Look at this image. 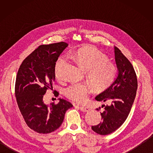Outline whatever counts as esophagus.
Masks as SVG:
<instances>
[{"mask_svg": "<svg viewBox=\"0 0 153 153\" xmlns=\"http://www.w3.org/2000/svg\"><path fill=\"white\" fill-rule=\"evenodd\" d=\"M79 109L81 110V111L82 112H89L90 110V108L89 107H84V106H80Z\"/></svg>", "mask_w": 153, "mask_h": 153, "instance_id": "obj_1", "label": "esophagus"}]
</instances>
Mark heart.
<instances>
[{
    "instance_id": "obj_1",
    "label": "heart",
    "mask_w": 153,
    "mask_h": 153,
    "mask_svg": "<svg viewBox=\"0 0 153 153\" xmlns=\"http://www.w3.org/2000/svg\"><path fill=\"white\" fill-rule=\"evenodd\" d=\"M70 57L87 70V74L95 88L99 91L105 90L115 79L117 68L114 64L107 62L105 54L95 48L83 47L71 51ZM68 60L66 56L58 58L55 65V74L61 77L60 69ZM93 91L91 84L87 82L73 83L66 87L64 93L68 99L77 103H85Z\"/></svg>"
}]
</instances>
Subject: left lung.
Segmentation results:
<instances>
[{
  "instance_id": "8db88e82",
  "label": "left lung",
  "mask_w": 153,
  "mask_h": 153,
  "mask_svg": "<svg viewBox=\"0 0 153 153\" xmlns=\"http://www.w3.org/2000/svg\"><path fill=\"white\" fill-rule=\"evenodd\" d=\"M114 53L118 76L108 89L95 97L97 101L111 102L110 105H102L105 110L100 113L102 122L91 127L94 131L102 135L112 134L126 121L137 89V76L132 64L116 47Z\"/></svg>"
}]
</instances>
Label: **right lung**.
Instances as JSON below:
<instances>
[{"mask_svg": "<svg viewBox=\"0 0 153 153\" xmlns=\"http://www.w3.org/2000/svg\"><path fill=\"white\" fill-rule=\"evenodd\" d=\"M68 44L65 42L40 45L22 62L15 84L19 109L28 127L39 134H49L59 128L66 110L72 104L63 99L59 102L45 104L43 95L53 88L55 65ZM54 95H58L55 91Z\"/></svg>", "mask_w": 153, "mask_h": 153, "instance_id": "right-lung-1", "label": "right lung"}]
</instances>
